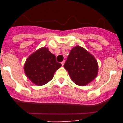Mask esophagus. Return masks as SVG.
I'll return each instance as SVG.
<instances>
[{"label": "esophagus", "instance_id": "obj_1", "mask_svg": "<svg viewBox=\"0 0 123 123\" xmlns=\"http://www.w3.org/2000/svg\"><path fill=\"white\" fill-rule=\"evenodd\" d=\"M65 60H63V62H62L61 63H62V66H63L64 64H65Z\"/></svg>", "mask_w": 123, "mask_h": 123}]
</instances>
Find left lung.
Listing matches in <instances>:
<instances>
[{
	"label": "left lung",
	"instance_id": "left-lung-1",
	"mask_svg": "<svg viewBox=\"0 0 123 123\" xmlns=\"http://www.w3.org/2000/svg\"><path fill=\"white\" fill-rule=\"evenodd\" d=\"M64 67L76 84L86 86L93 81L98 74V63L94 56L83 47L72 49Z\"/></svg>",
	"mask_w": 123,
	"mask_h": 123
}]
</instances>
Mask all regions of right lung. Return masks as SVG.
I'll return each mask as SVG.
<instances>
[{
  "label": "right lung",
  "mask_w": 123,
  "mask_h": 123,
  "mask_svg": "<svg viewBox=\"0 0 123 123\" xmlns=\"http://www.w3.org/2000/svg\"><path fill=\"white\" fill-rule=\"evenodd\" d=\"M62 64L56 61L55 55L48 48L42 47L27 58L24 66L26 76L36 85L42 86L49 82Z\"/></svg>",
  "instance_id": "1"
}]
</instances>
